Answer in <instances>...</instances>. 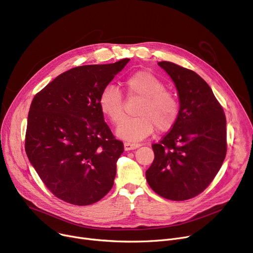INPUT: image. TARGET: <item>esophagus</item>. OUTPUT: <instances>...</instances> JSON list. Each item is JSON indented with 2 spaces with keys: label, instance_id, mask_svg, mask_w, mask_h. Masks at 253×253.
<instances>
[{
  "label": "esophagus",
  "instance_id": "1",
  "mask_svg": "<svg viewBox=\"0 0 253 253\" xmlns=\"http://www.w3.org/2000/svg\"><path fill=\"white\" fill-rule=\"evenodd\" d=\"M138 147H140V144H138V143H130V142H125L124 143V148H125V150H134V149H136V148H138Z\"/></svg>",
  "mask_w": 253,
  "mask_h": 253
}]
</instances>
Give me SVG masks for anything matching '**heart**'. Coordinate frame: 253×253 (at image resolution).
I'll use <instances>...</instances> for the list:
<instances>
[{
	"label": "heart",
	"instance_id": "b5f03b06",
	"mask_svg": "<svg viewBox=\"0 0 253 253\" xmlns=\"http://www.w3.org/2000/svg\"><path fill=\"white\" fill-rule=\"evenodd\" d=\"M126 93L131 98L140 99L137 105V117L122 121L116 133L120 138L138 142L146 138L157 127L160 132L169 131L175 124L179 107L176 98L166 90L165 84L148 72L136 73L124 83ZM102 113L114 124L124 117L123 99L118 88L107 86L100 96Z\"/></svg>",
	"mask_w": 253,
	"mask_h": 253
}]
</instances>
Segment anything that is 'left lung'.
Returning a JSON list of instances; mask_svg holds the SVG:
<instances>
[{
	"instance_id": "obj_1",
	"label": "left lung",
	"mask_w": 253,
	"mask_h": 253,
	"mask_svg": "<svg viewBox=\"0 0 253 253\" xmlns=\"http://www.w3.org/2000/svg\"><path fill=\"white\" fill-rule=\"evenodd\" d=\"M158 65L177 90L178 117L159 143L146 180L159 196L185 201L214 179L226 156V118L211 87L195 72L169 61Z\"/></svg>"
}]
</instances>
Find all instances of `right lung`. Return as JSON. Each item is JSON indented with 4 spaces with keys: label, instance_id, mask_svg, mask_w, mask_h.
Segmentation results:
<instances>
[{
    "label": "right lung",
    "instance_id": "1",
    "mask_svg": "<svg viewBox=\"0 0 253 253\" xmlns=\"http://www.w3.org/2000/svg\"><path fill=\"white\" fill-rule=\"evenodd\" d=\"M129 60L72 68L31 103L27 156L44 185L66 203L94 204L114 185L124 146L106 124L99 99Z\"/></svg>",
    "mask_w": 253,
    "mask_h": 253
}]
</instances>
